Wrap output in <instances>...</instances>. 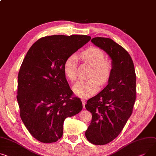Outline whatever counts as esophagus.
I'll use <instances>...</instances> for the list:
<instances>
[{"label":"esophagus","instance_id":"34e87169","mask_svg":"<svg viewBox=\"0 0 156 156\" xmlns=\"http://www.w3.org/2000/svg\"><path fill=\"white\" fill-rule=\"evenodd\" d=\"M81 101H82V103H83V108H85L86 101H85L84 99H82V100H81Z\"/></svg>","mask_w":156,"mask_h":156}]
</instances>
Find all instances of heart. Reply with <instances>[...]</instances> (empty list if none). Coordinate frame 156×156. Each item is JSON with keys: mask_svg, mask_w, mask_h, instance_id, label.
<instances>
[{"mask_svg": "<svg viewBox=\"0 0 156 156\" xmlns=\"http://www.w3.org/2000/svg\"><path fill=\"white\" fill-rule=\"evenodd\" d=\"M81 57L85 63L93 67L90 75V79L80 81L73 87L75 94L81 98L89 97L98 91L101 85L108 81L111 75L112 64L111 61L105 59V54L100 49L90 47L81 54ZM78 58L75 54L70 55L64 64V72L69 80L74 81L77 78V66Z\"/></svg>", "mask_w": 156, "mask_h": 156, "instance_id": "obj_1", "label": "heart"}]
</instances>
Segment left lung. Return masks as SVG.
Here are the masks:
<instances>
[{"label":"left lung","instance_id":"obj_1","mask_svg":"<svg viewBox=\"0 0 156 156\" xmlns=\"http://www.w3.org/2000/svg\"><path fill=\"white\" fill-rule=\"evenodd\" d=\"M91 41L108 55L112 69L108 85L85 105L92 114L85 136L93 144L105 145L119 136L132 115L136 75L133 61L123 47L107 37H97Z\"/></svg>","mask_w":156,"mask_h":156}]
</instances>
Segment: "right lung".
I'll list each match as a JSON object with an SVG mask.
<instances>
[{
    "instance_id": "add662e5",
    "label": "right lung",
    "mask_w": 156,
    "mask_h": 156,
    "mask_svg": "<svg viewBox=\"0 0 156 156\" xmlns=\"http://www.w3.org/2000/svg\"><path fill=\"white\" fill-rule=\"evenodd\" d=\"M90 39L87 35L46 36L33 44L23 60L18 74L20 116L41 142L59 139L66 118L83 108L81 100L72 97L63 67L66 59Z\"/></svg>"
}]
</instances>
